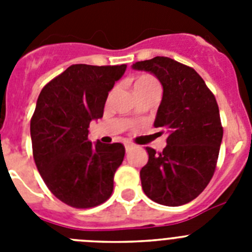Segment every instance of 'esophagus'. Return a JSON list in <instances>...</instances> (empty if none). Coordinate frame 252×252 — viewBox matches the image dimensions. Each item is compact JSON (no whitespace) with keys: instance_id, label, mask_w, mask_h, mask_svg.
<instances>
[{"instance_id":"1","label":"esophagus","mask_w":252,"mask_h":252,"mask_svg":"<svg viewBox=\"0 0 252 252\" xmlns=\"http://www.w3.org/2000/svg\"><path fill=\"white\" fill-rule=\"evenodd\" d=\"M133 148H135V145H133V144H131V142H126V144H125V149H126V153H128L130 150H132Z\"/></svg>"}]
</instances>
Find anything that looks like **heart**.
<instances>
[{"label":"heart","mask_w":252,"mask_h":252,"mask_svg":"<svg viewBox=\"0 0 252 252\" xmlns=\"http://www.w3.org/2000/svg\"><path fill=\"white\" fill-rule=\"evenodd\" d=\"M150 87H159V83H158V81L153 75H140V77H137L136 81H135V91L148 90Z\"/></svg>","instance_id":"obj_1"}]
</instances>
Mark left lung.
Returning <instances> with one entry per match:
<instances>
[{
    "label": "left lung",
    "instance_id": "left-lung-1",
    "mask_svg": "<svg viewBox=\"0 0 252 252\" xmlns=\"http://www.w3.org/2000/svg\"><path fill=\"white\" fill-rule=\"evenodd\" d=\"M132 68L153 73L162 84L154 126L168 135L160 153L146 148L142 189L159 204L189 203L208 186L217 166L223 127L215 94L192 66L170 58L136 62Z\"/></svg>",
    "mask_w": 252,
    "mask_h": 252
}]
</instances>
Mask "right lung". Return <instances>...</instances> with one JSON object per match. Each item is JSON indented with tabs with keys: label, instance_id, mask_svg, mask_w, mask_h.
<instances>
[{
	"label": "right lung",
	"instance_id": "obj_1",
	"mask_svg": "<svg viewBox=\"0 0 252 252\" xmlns=\"http://www.w3.org/2000/svg\"><path fill=\"white\" fill-rule=\"evenodd\" d=\"M121 65L73 64L44 86L30 121L35 164L53 194L73 208H92L111 197L124 161L121 142L92 144L88 127L103 116Z\"/></svg>",
	"mask_w": 252,
	"mask_h": 252
}]
</instances>
